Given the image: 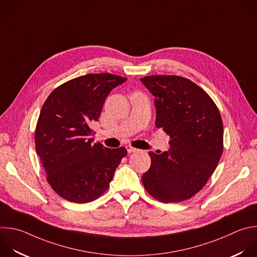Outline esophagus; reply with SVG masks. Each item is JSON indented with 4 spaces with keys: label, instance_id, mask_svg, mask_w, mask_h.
<instances>
[{
    "label": "esophagus",
    "instance_id": "esophagus-1",
    "mask_svg": "<svg viewBox=\"0 0 257 257\" xmlns=\"http://www.w3.org/2000/svg\"><path fill=\"white\" fill-rule=\"evenodd\" d=\"M126 149H127L128 153H132V152L136 151V148H134V147H132V146H130V145H127V146H126Z\"/></svg>",
    "mask_w": 257,
    "mask_h": 257
}]
</instances>
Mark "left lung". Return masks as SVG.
Listing matches in <instances>:
<instances>
[{
	"mask_svg": "<svg viewBox=\"0 0 257 257\" xmlns=\"http://www.w3.org/2000/svg\"><path fill=\"white\" fill-rule=\"evenodd\" d=\"M142 83L154 96L155 127L169 135L170 148L149 151L151 165L142 176L145 190L163 203L190 199L203 189L223 152V123L210 96L178 75H149Z\"/></svg>",
	"mask_w": 257,
	"mask_h": 257,
	"instance_id": "obj_1",
	"label": "left lung"
}]
</instances>
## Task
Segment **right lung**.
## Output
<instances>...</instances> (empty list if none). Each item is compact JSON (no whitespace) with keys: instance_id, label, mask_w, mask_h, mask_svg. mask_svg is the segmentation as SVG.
<instances>
[{"instance_id":"add662e5","label":"right lung","mask_w":257,"mask_h":257,"mask_svg":"<svg viewBox=\"0 0 257 257\" xmlns=\"http://www.w3.org/2000/svg\"><path fill=\"white\" fill-rule=\"evenodd\" d=\"M126 80L111 73L81 75L59 85L42 106L36 152L48 184L61 198L83 204L108 190L127 150L94 143L91 125L99 120L110 92Z\"/></svg>"}]
</instances>
